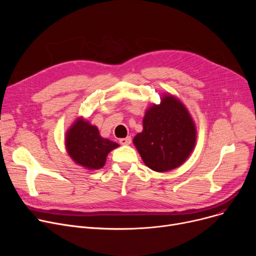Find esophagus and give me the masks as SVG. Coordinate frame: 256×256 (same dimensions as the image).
Listing matches in <instances>:
<instances>
[{
  "mask_svg": "<svg viewBox=\"0 0 256 256\" xmlns=\"http://www.w3.org/2000/svg\"><path fill=\"white\" fill-rule=\"evenodd\" d=\"M119 143L121 145H128L132 143V138L130 137H126V138H122V139H119Z\"/></svg>",
  "mask_w": 256,
  "mask_h": 256,
  "instance_id": "34e87169",
  "label": "esophagus"
}]
</instances>
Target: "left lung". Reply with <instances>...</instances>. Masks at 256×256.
<instances>
[{"label":"left lung","mask_w":256,"mask_h":256,"mask_svg":"<svg viewBox=\"0 0 256 256\" xmlns=\"http://www.w3.org/2000/svg\"><path fill=\"white\" fill-rule=\"evenodd\" d=\"M196 141L193 120L184 106L167 96L154 104L143 119V132L134 138L143 162L152 170L165 172L180 166Z\"/></svg>","instance_id":"left-lung-1"}]
</instances>
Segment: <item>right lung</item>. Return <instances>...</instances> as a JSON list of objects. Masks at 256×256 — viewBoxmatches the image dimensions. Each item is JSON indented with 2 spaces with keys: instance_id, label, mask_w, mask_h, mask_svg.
Returning a JSON list of instances; mask_svg holds the SVG:
<instances>
[{
  "instance_id": "add662e5",
  "label": "right lung",
  "mask_w": 256,
  "mask_h": 256,
  "mask_svg": "<svg viewBox=\"0 0 256 256\" xmlns=\"http://www.w3.org/2000/svg\"><path fill=\"white\" fill-rule=\"evenodd\" d=\"M119 145L100 137L96 126L78 119L67 132L66 148L76 163L88 169H100L106 158Z\"/></svg>"
}]
</instances>
